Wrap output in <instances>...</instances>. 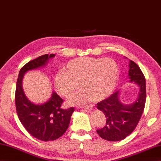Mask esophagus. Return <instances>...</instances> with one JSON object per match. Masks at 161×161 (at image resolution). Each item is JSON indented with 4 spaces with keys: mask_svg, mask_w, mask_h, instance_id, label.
Instances as JSON below:
<instances>
[{
    "mask_svg": "<svg viewBox=\"0 0 161 161\" xmlns=\"http://www.w3.org/2000/svg\"><path fill=\"white\" fill-rule=\"evenodd\" d=\"M83 108H85V109L91 110H93V108H95V106H94V105H92V104H89V105H86V106H84Z\"/></svg>",
    "mask_w": 161,
    "mask_h": 161,
    "instance_id": "1",
    "label": "esophagus"
}]
</instances>
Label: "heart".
I'll return each instance as SVG.
<instances>
[{"label":"heart","instance_id":"obj_1","mask_svg":"<svg viewBox=\"0 0 161 161\" xmlns=\"http://www.w3.org/2000/svg\"><path fill=\"white\" fill-rule=\"evenodd\" d=\"M119 79V66L112 58H80L70 61L65 71L54 78L55 86L60 94L68 97L80 88L82 91L68 99L70 105H84L95 99L102 100L114 91Z\"/></svg>","mask_w":161,"mask_h":161}]
</instances>
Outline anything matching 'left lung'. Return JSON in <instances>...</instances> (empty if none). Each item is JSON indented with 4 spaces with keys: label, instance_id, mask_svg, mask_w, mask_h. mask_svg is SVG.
<instances>
[{
    "label": "left lung",
    "instance_id": "8db88e82",
    "mask_svg": "<svg viewBox=\"0 0 161 161\" xmlns=\"http://www.w3.org/2000/svg\"><path fill=\"white\" fill-rule=\"evenodd\" d=\"M129 76L130 81L136 82L140 87L137 100L131 105H124L119 101V91L97 103V109L106 118L105 127L97 130L103 140L111 142L123 140L129 136L137 127L144 110L146 90L144 74L137 65L129 61Z\"/></svg>",
    "mask_w": 161,
    "mask_h": 161
}]
</instances>
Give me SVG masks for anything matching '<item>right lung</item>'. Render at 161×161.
I'll list each match as a JSON object with an SVG mask.
<instances>
[{
    "label": "right lung",
    "instance_id": "obj_1",
    "mask_svg": "<svg viewBox=\"0 0 161 161\" xmlns=\"http://www.w3.org/2000/svg\"><path fill=\"white\" fill-rule=\"evenodd\" d=\"M55 56V54H45L30 61L21 68L16 84L15 102L20 122L30 134L45 142L55 140L64 134L75 108H62L63 99L55 92L48 102L41 105L34 104L25 97L21 82L27 71L45 66L49 58Z\"/></svg>",
    "mask_w": 161,
    "mask_h": 161
}]
</instances>
